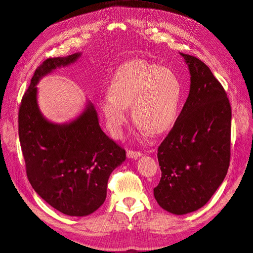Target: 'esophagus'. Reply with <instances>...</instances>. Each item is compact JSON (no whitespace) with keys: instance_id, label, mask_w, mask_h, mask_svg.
Returning a JSON list of instances; mask_svg holds the SVG:
<instances>
[{"instance_id":"1","label":"esophagus","mask_w":253,"mask_h":253,"mask_svg":"<svg viewBox=\"0 0 253 253\" xmlns=\"http://www.w3.org/2000/svg\"><path fill=\"white\" fill-rule=\"evenodd\" d=\"M142 152L141 151H135V150H127L126 151V156L128 158H138L142 156Z\"/></svg>"}]
</instances>
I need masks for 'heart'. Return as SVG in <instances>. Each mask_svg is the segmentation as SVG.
Segmentation results:
<instances>
[{"mask_svg": "<svg viewBox=\"0 0 253 253\" xmlns=\"http://www.w3.org/2000/svg\"><path fill=\"white\" fill-rule=\"evenodd\" d=\"M108 91L101 96L99 106L113 134L121 132L126 122V107L129 106L135 125L151 134H161L178 118L183 87L171 70L139 59L116 71Z\"/></svg>", "mask_w": 253, "mask_h": 253, "instance_id": "1", "label": "heart"}]
</instances>
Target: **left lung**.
<instances>
[{"instance_id":"obj_1","label":"left lung","mask_w":253,"mask_h":253,"mask_svg":"<svg viewBox=\"0 0 253 253\" xmlns=\"http://www.w3.org/2000/svg\"><path fill=\"white\" fill-rule=\"evenodd\" d=\"M190 72L186 102L158 147L159 206L175 215L204 207L223 182L231 157L232 111L227 93L209 67L181 53Z\"/></svg>"}]
</instances>
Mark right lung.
Returning <instances> with one entry per match:
<instances>
[{
	"instance_id": "right-lung-1",
	"label": "right lung",
	"mask_w": 253,
	"mask_h": 253,
	"mask_svg": "<svg viewBox=\"0 0 253 253\" xmlns=\"http://www.w3.org/2000/svg\"><path fill=\"white\" fill-rule=\"evenodd\" d=\"M79 55L48 57L38 66L18 112L19 140L31 186L52 208L76 217L87 216L104 203L109 175L126 160V150L102 131L92 104L63 126L47 122L38 109L35 85L41 78Z\"/></svg>"
}]
</instances>
